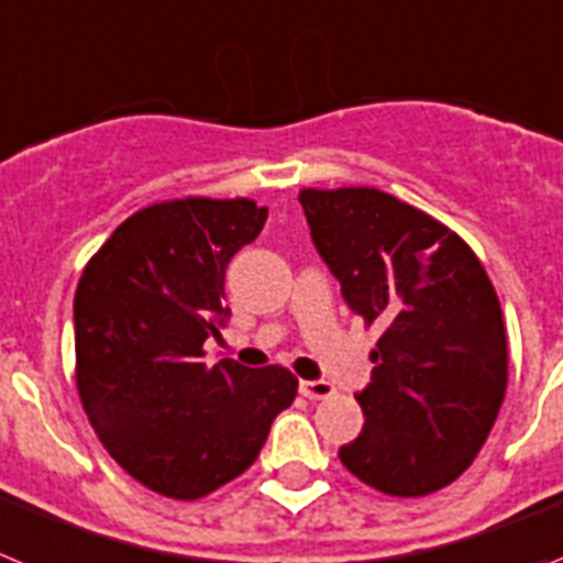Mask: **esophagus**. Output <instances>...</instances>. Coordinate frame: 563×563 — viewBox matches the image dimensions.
<instances>
[{
    "instance_id": "1",
    "label": "esophagus",
    "mask_w": 563,
    "mask_h": 563,
    "mask_svg": "<svg viewBox=\"0 0 563 563\" xmlns=\"http://www.w3.org/2000/svg\"><path fill=\"white\" fill-rule=\"evenodd\" d=\"M300 394L306 399H329L334 397V385L325 383V379H302Z\"/></svg>"
}]
</instances>
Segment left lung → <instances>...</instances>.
<instances>
[{
	"label": "left lung",
	"instance_id": "obj_1",
	"mask_svg": "<svg viewBox=\"0 0 563 563\" xmlns=\"http://www.w3.org/2000/svg\"><path fill=\"white\" fill-rule=\"evenodd\" d=\"M297 200L349 309L383 329L356 397L363 433L340 462L385 496L442 490L471 467L505 402L496 288L453 229L383 189L306 187Z\"/></svg>",
	"mask_w": 563,
	"mask_h": 563
}]
</instances>
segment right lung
<instances>
[{"label": "right lung", "instance_id": "add662e5", "mask_svg": "<svg viewBox=\"0 0 563 563\" xmlns=\"http://www.w3.org/2000/svg\"><path fill=\"white\" fill-rule=\"evenodd\" d=\"M266 214L252 198L161 200L130 214L78 280V397L104 451L166 498L195 501L241 476L297 397L283 365L203 363L229 314V261Z\"/></svg>", "mask_w": 563, "mask_h": 563}]
</instances>
